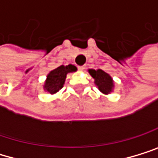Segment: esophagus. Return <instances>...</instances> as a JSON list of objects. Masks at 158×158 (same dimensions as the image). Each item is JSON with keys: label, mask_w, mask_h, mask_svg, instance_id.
I'll return each instance as SVG.
<instances>
[{"label": "esophagus", "mask_w": 158, "mask_h": 158, "mask_svg": "<svg viewBox=\"0 0 158 158\" xmlns=\"http://www.w3.org/2000/svg\"><path fill=\"white\" fill-rule=\"evenodd\" d=\"M84 69H85V66H78V70L80 71H83Z\"/></svg>", "instance_id": "34e87169"}]
</instances>
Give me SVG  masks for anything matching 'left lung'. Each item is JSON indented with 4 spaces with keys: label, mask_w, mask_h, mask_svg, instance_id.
I'll list each match as a JSON object with an SVG mask.
<instances>
[{
    "label": "left lung",
    "mask_w": 158,
    "mask_h": 158,
    "mask_svg": "<svg viewBox=\"0 0 158 158\" xmlns=\"http://www.w3.org/2000/svg\"><path fill=\"white\" fill-rule=\"evenodd\" d=\"M88 73L90 76L94 78V82L98 87V89L104 94H109L111 93L114 89V81L112 77L103 70H93L89 69Z\"/></svg>",
    "instance_id": "left-lung-1"
}]
</instances>
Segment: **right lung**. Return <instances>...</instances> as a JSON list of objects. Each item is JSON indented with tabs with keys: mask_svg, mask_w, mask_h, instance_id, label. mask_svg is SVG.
I'll use <instances>...</instances> for the list:
<instances>
[{
	"mask_svg": "<svg viewBox=\"0 0 158 158\" xmlns=\"http://www.w3.org/2000/svg\"><path fill=\"white\" fill-rule=\"evenodd\" d=\"M77 71V67L74 65L60 66V67L52 70L46 77L44 85V89L50 94H54L61 89L65 83L66 77L69 73Z\"/></svg>",
	"mask_w": 158,
	"mask_h": 158,
	"instance_id": "obj_1",
	"label": "right lung"
}]
</instances>
